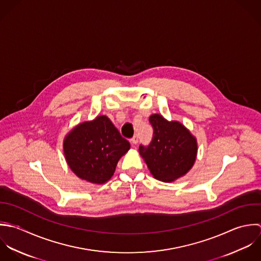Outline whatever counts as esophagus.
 I'll use <instances>...</instances> for the list:
<instances>
[{
	"label": "esophagus",
	"instance_id": "1",
	"mask_svg": "<svg viewBox=\"0 0 261 261\" xmlns=\"http://www.w3.org/2000/svg\"><path fill=\"white\" fill-rule=\"evenodd\" d=\"M130 142H131V144H132V145H136V144L138 143V136H137V135L133 136V137L131 138Z\"/></svg>",
	"mask_w": 261,
	"mask_h": 261
}]
</instances>
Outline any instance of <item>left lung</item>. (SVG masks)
Returning a JSON list of instances; mask_svg holds the SVG:
<instances>
[{
  "label": "left lung",
  "instance_id": "obj_1",
  "mask_svg": "<svg viewBox=\"0 0 261 261\" xmlns=\"http://www.w3.org/2000/svg\"><path fill=\"white\" fill-rule=\"evenodd\" d=\"M149 122L153 128L152 140L147 146L140 144L139 153L156 179L175 180L192 168L198 151L197 140L182 124L168 122L161 115H151Z\"/></svg>",
  "mask_w": 261,
  "mask_h": 261
}]
</instances>
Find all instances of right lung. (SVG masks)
<instances>
[{
    "label": "right lung",
    "mask_w": 261,
    "mask_h": 261,
    "mask_svg": "<svg viewBox=\"0 0 261 261\" xmlns=\"http://www.w3.org/2000/svg\"><path fill=\"white\" fill-rule=\"evenodd\" d=\"M130 149L111 120L99 116L72 129L64 139L63 151L70 169L82 179L104 184L115 172L122 155Z\"/></svg>",
    "instance_id": "right-lung-1"
}]
</instances>
